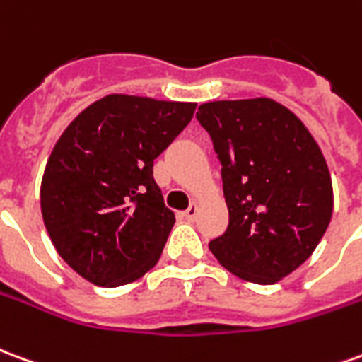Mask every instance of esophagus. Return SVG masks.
I'll return each instance as SVG.
<instances>
[{"instance_id":"esophagus-1","label":"esophagus","mask_w":362,"mask_h":362,"mask_svg":"<svg viewBox=\"0 0 362 362\" xmlns=\"http://www.w3.org/2000/svg\"><path fill=\"white\" fill-rule=\"evenodd\" d=\"M182 215L186 217V221H194V219H196V215H197V205L192 204L188 209H186V211L182 213Z\"/></svg>"}]
</instances>
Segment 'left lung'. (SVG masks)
<instances>
[{"instance_id": "8db88e82", "label": "left lung", "mask_w": 362, "mask_h": 362, "mask_svg": "<svg viewBox=\"0 0 362 362\" xmlns=\"http://www.w3.org/2000/svg\"><path fill=\"white\" fill-rule=\"evenodd\" d=\"M221 160L228 207L209 250L236 277L277 283L326 233L334 189L326 158L300 119L272 98L215 100L196 114Z\"/></svg>"}]
</instances>
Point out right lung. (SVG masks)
<instances>
[{
	"label": "right lung",
	"instance_id": "right-lung-1",
	"mask_svg": "<svg viewBox=\"0 0 362 362\" xmlns=\"http://www.w3.org/2000/svg\"><path fill=\"white\" fill-rule=\"evenodd\" d=\"M196 103L108 95L66 127L40 186L54 248L98 287L137 281L157 266L174 213L153 178V160L176 139Z\"/></svg>",
	"mask_w": 362,
	"mask_h": 362
}]
</instances>
